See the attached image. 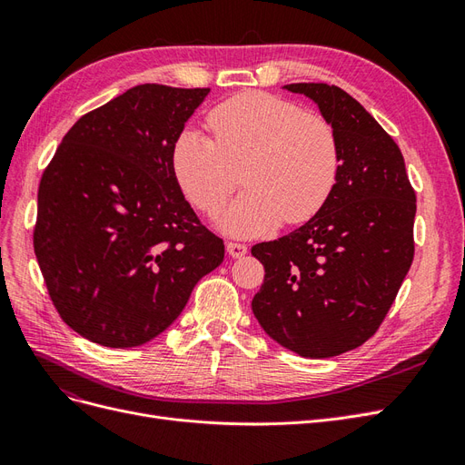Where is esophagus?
<instances>
[{
    "label": "esophagus",
    "mask_w": 465,
    "mask_h": 465,
    "mask_svg": "<svg viewBox=\"0 0 465 465\" xmlns=\"http://www.w3.org/2000/svg\"><path fill=\"white\" fill-rule=\"evenodd\" d=\"M227 252L232 258H241L246 254L248 248H246V244H241V242H227Z\"/></svg>",
    "instance_id": "34e87169"
}]
</instances>
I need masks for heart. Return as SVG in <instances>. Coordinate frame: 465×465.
<instances>
[{
  "instance_id": "heart-1",
  "label": "heart",
  "mask_w": 465,
  "mask_h": 465,
  "mask_svg": "<svg viewBox=\"0 0 465 465\" xmlns=\"http://www.w3.org/2000/svg\"><path fill=\"white\" fill-rule=\"evenodd\" d=\"M213 139L182 132L173 151L178 184L193 207L217 215L236 190L238 171L248 186L223 227L258 236L281 221L299 224L328 203L340 178L341 154L333 125L285 98L238 93L207 116Z\"/></svg>"
}]
</instances>
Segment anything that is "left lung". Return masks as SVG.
Segmentation results:
<instances>
[{
    "mask_svg": "<svg viewBox=\"0 0 465 465\" xmlns=\"http://www.w3.org/2000/svg\"><path fill=\"white\" fill-rule=\"evenodd\" d=\"M287 89L333 125L340 178L302 227L252 246L265 270L252 311L279 345L328 359L371 340L396 301L415 254V190L398 143L349 93L326 83Z\"/></svg>",
    "mask_w": 465,
    "mask_h": 465,
    "instance_id": "left-lung-1",
    "label": "left lung"
}]
</instances>
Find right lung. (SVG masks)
Returning a JSON list of instances; mask_svg holds the SVG:
<instances>
[{
  "instance_id": "obj_1",
  "label": "right lung",
  "mask_w": 465,
  "mask_h": 465,
  "mask_svg": "<svg viewBox=\"0 0 465 465\" xmlns=\"http://www.w3.org/2000/svg\"><path fill=\"white\" fill-rule=\"evenodd\" d=\"M207 93L157 83L125 91L81 116L45 168L35 254L55 311L89 341H151L224 258L173 168Z\"/></svg>"
}]
</instances>
